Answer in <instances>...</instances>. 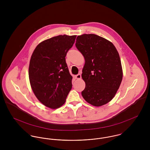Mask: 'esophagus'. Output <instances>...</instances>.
<instances>
[{"mask_svg":"<svg viewBox=\"0 0 150 150\" xmlns=\"http://www.w3.org/2000/svg\"><path fill=\"white\" fill-rule=\"evenodd\" d=\"M76 78L77 79H81V75L80 74H77V75L76 76Z\"/></svg>","mask_w":150,"mask_h":150,"instance_id":"34e87169","label":"esophagus"}]
</instances>
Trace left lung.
<instances>
[{"mask_svg":"<svg viewBox=\"0 0 150 150\" xmlns=\"http://www.w3.org/2000/svg\"><path fill=\"white\" fill-rule=\"evenodd\" d=\"M76 46L85 59L81 95L92 106H103L112 99L122 80L119 54L112 43L94 34L78 36Z\"/></svg>","mask_w":150,"mask_h":150,"instance_id":"left-lung-1","label":"left lung"}]
</instances>
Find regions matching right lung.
I'll return each instance as SVG.
<instances>
[{
  "instance_id": "1",
  "label": "right lung",
  "mask_w": 150,
  "mask_h": 150,
  "mask_svg": "<svg viewBox=\"0 0 150 150\" xmlns=\"http://www.w3.org/2000/svg\"><path fill=\"white\" fill-rule=\"evenodd\" d=\"M76 35H59L39 44L30 60L29 78L38 99L52 109L62 106L72 87L66 62L67 52Z\"/></svg>"
}]
</instances>
